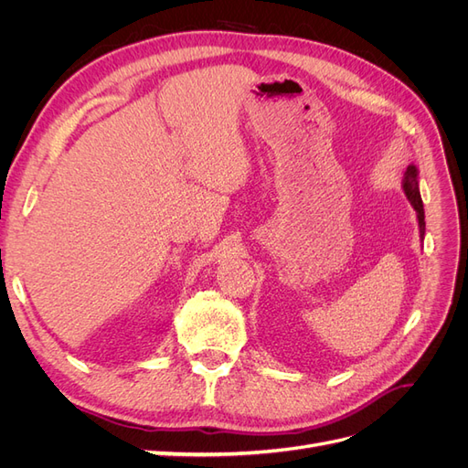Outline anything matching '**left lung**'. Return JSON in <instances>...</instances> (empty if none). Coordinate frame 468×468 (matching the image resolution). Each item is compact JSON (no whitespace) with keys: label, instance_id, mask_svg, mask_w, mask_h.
<instances>
[{"label":"left lung","instance_id":"1","mask_svg":"<svg viewBox=\"0 0 468 468\" xmlns=\"http://www.w3.org/2000/svg\"><path fill=\"white\" fill-rule=\"evenodd\" d=\"M418 167L414 164H410L404 172L402 179V189L408 197L410 205L414 207L416 215H418V226H420V238L423 239V234H426V212H423V203H421V195H420V181H418Z\"/></svg>","mask_w":468,"mask_h":468}]
</instances>
